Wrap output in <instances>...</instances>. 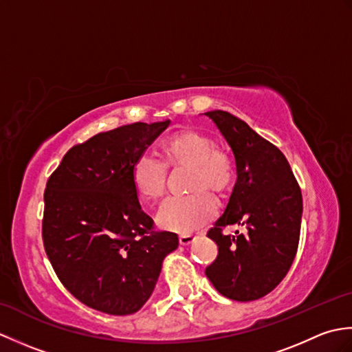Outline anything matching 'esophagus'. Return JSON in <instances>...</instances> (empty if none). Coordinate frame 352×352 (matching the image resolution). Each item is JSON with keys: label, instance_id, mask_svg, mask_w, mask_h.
<instances>
[{"label": "esophagus", "instance_id": "1", "mask_svg": "<svg viewBox=\"0 0 352 352\" xmlns=\"http://www.w3.org/2000/svg\"><path fill=\"white\" fill-rule=\"evenodd\" d=\"M195 237H197L195 234H180L178 236V242H180L182 245H189L195 241Z\"/></svg>", "mask_w": 352, "mask_h": 352}]
</instances>
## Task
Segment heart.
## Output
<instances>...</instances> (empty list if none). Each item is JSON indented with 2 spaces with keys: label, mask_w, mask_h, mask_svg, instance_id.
I'll use <instances>...</instances> for the list:
<instances>
[{
  "label": "heart",
  "mask_w": 352,
  "mask_h": 352,
  "mask_svg": "<svg viewBox=\"0 0 352 352\" xmlns=\"http://www.w3.org/2000/svg\"><path fill=\"white\" fill-rule=\"evenodd\" d=\"M162 162L148 154L139 155L131 166V182L138 193L148 201H159L166 192L168 169L188 168V190L184 198L164 203L157 221L160 227L175 233H189L213 219L216 198H223L233 189L236 166L233 157L214 146L208 134L184 129L172 134L160 145Z\"/></svg>",
  "instance_id": "b5f03b06"
}]
</instances>
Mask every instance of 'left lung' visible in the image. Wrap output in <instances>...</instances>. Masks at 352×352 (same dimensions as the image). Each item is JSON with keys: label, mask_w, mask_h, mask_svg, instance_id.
<instances>
[{"label": "left lung", "mask_w": 352, "mask_h": 352, "mask_svg": "<svg viewBox=\"0 0 352 352\" xmlns=\"http://www.w3.org/2000/svg\"><path fill=\"white\" fill-rule=\"evenodd\" d=\"M213 119L234 155L237 180L228 206L207 237L218 245V257L206 267L221 295L254 301L272 292L294 263L300 243L302 195L286 157L241 118L223 110ZM228 225L247 233L223 234Z\"/></svg>", "instance_id": "8db88e82"}]
</instances>
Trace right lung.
<instances>
[{
	"label": "right lung",
	"mask_w": 352,
	"mask_h": 352,
	"mask_svg": "<svg viewBox=\"0 0 352 352\" xmlns=\"http://www.w3.org/2000/svg\"><path fill=\"white\" fill-rule=\"evenodd\" d=\"M169 125L134 122L74 145L43 193L42 241L63 286L107 315H131L151 296L178 246L142 210L131 166Z\"/></svg>",
	"instance_id": "right-lung-1"
}]
</instances>
